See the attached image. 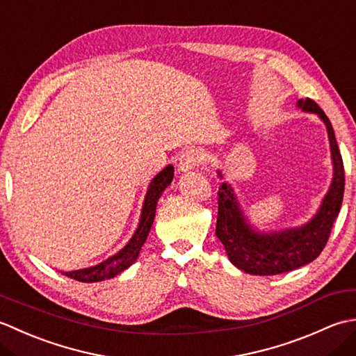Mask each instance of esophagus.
<instances>
[{
	"label": "esophagus",
	"mask_w": 356,
	"mask_h": 356,
	"mask_svg": "<svg viewBox=\"0 0 356 356\" xmlns=\"http://www.w3.org/2000/svg\"><path fill=\"white\" fill-rule=\"evenodd\" d=\"M203 159H205V156H203L200 149H186L185 153L179 157L177 168L180 172L193 171L197 168V166H200Z\"/></svg>",
	"instance_id": "34e87169"
}]
</instances>
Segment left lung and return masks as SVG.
Instances as JSON below:
<instances>
[{
	"mask_svg": "<svg viewBox=\"0 0 356 356\" xmlns=\"http://www.w3.org/2000/svg\"><path fill=\"white\" fill-rule=\"evenodd\" d=\"M295 107L305 113H314L326 127L334 170L327 193L321 199L316 213L307 222L282 229H260L246 214L232 185L223 180V172L217 170L223 182L218 186L216 236L225 246L229 261L246 274H284L314 261L326 246L332 225L341 208L344 168L334 127L316 102L309 97L300 99Z\"/></svg>",
	"mask_w": 356,
	"mask_h": 356,
	"instance_id": "1",
	"label": "left lung"
}]
</instances>
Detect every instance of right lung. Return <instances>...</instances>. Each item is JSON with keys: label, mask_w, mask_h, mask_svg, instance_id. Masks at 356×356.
I'll list each match as a JSON object with an SVG mask.
<instances>
[{"label": "right lung", "mask_w": 356, "mask_h": 356, "mask_svg": "<svg viewBox=\"0 0 356 356\" xmlns=\"http://www.w3.org/2000/svg\"><path fill=\"white\" fill-rule=\"evenodd\" d=\"M172 177H174V166L168 165L151 179V182L147 188L145 199H143V203H142L138 228L134 229L131 238L127 241L122 249H119L116 254H113L111 257H108V259L95 264V266L76 269V270H61L63 274L73 280H78V282H82V283H96V282H104V280L115 278L116 275L120 274V272H124L125 269L130 268L131 264L138 260L140 249L143 243H145V240L151 231V226H153L157 202L161 199L162 193L166 190V186L172 182Z\"/></svg>", "instance_id": "right-lung-1"}]
</instances>
